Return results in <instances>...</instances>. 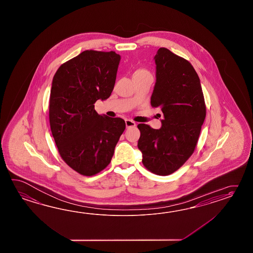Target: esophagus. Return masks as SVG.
I'll return each instance as SVG.
<instances>
[{"label": "esophagus", "instance_id": "1", "mask_svg": "<svg viewBox=\"0 0 253 253\" xmlns=\"http://www.w3.org/2000/svg\"><path fill=\"white\" fill-rule=\"evenodd\" d=\"M126 127H131V126L134 127L136 126V124H135V122L130 120V119H126Z\"/></svg>", "mask_w": 253, "mask_h": 253}]
</instances>
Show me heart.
Masks as SVG:
<instances>
[{
  "label": "heart",
  "mask_w": 253,
  "mask_h": 253,
  "mask_svg": "<svg viewBox=\"0 0 253 253\" xmlns=\"http://www.w3.org/2000/svg\"><path fill=\"white\" fill-rule=\"evenodd\" d=\"M150 72L145 69H138L135 70L134 73V78H137V77H141V76L149 75Z\"/></svg>",
  "instance_id": "b5f03b06"
}]
</instances>
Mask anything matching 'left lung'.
Instances as JSON below:
<instances>
[{"label": "left lung", "instance_id": "1", "mask_svg": "<svg viewBox=\"0 0 253 253\" xmlns=\"http://www.w3.org/2000/svg\"><path fill=\"white\" fill-rule=\"evenodd\" d=\"M155 61L156 82L151 105L163 112L162 127L138 125L137 146L143 154L144 167L166 176L177 171L193 155L206 106L199 77L187 59L160 48Z\"/></svg>", "mask_w": 253, "mask_h": 253}]
</instances>
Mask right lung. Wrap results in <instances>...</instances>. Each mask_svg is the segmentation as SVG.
<instances>
[{
  "mask_svg": "<svg viewBox=\"0 0 253 253\" xmlns=\"http://www.w3.org/2000/svg\"><path fill=\"white\" fill-rule=\"evenodd\" d=\"M119 61L115 51L87 49L61 65L53 77L51 133L63 161L85 176L108 167L126 128L123 119L98 115L94 108L97 99L113 91Z\"/></svg>",
  "mask_w": 253,
  "mask_h": 253,
  "instance_id": "right-lung-1",
  "label": "right lung"
}]
</instances>
